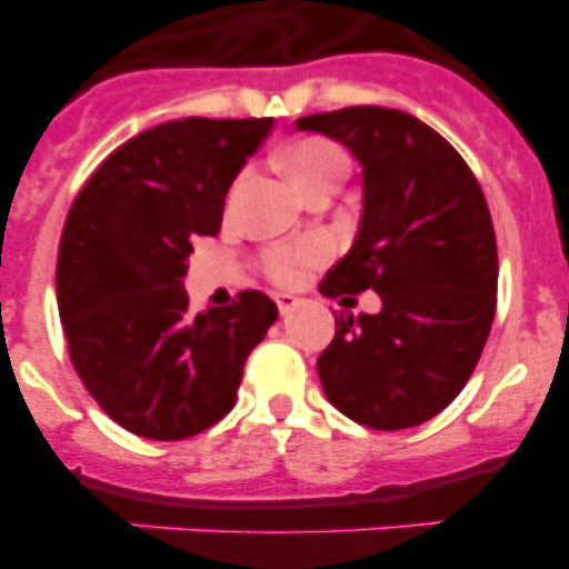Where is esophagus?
Returning <instances> with one entry per match:
<instances>
[{"mask_svg":"<svg viewBox=\"0 0 569 569\" xmlns=\"http://www.w3.org/2000/svg\"><path fill=\"white\" fill-rule=\"evenodd\" d=\"M301 299H296L293 293H276V305H279V313L281 316H288L290 310L296 308V305H299Z\"/></svg>","mask_w":569,"mask_h":569,"instance_id":"esophagus-1","label":"esophagus"}]
</instances>
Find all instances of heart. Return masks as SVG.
Here are the masks:
<instances>
[{"label": "heart", "instance_id": "obj_1", "mask_svg": "<svg viewBox=\"0 0 569 569\" xmlns=\"http://www.w3.org/2000/svg\"><path fill=\"white\" fill-rule=\"evenodd\" d=\"M281 162L288 168L290 179L299 190L310 188L316 182H325V179H336L341 182L347 173V156L345 150L336 148L328 139H301L293 148L281 153ZM244 182L241 176L233 190H239V184ZM328 256V244L319 239L310 241H296V244H276L264 253V270L273 281L281 284H290L301 276V270L310 268V264H319L321 259Z\"/></svg>", "mask_w": 569, "mask_h": 569}]
</instances>
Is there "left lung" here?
<instances>
[{"instance_id":"obj_1","label":"left lung","mask_w":569,"mask_h":569,"mask_svg":"<svg viewBox=\"0 0 569 569\" xmlns=\"http://www.w3.org/2000/svg\"><path fill=\"white\" fill-rule=\"evenodd\" d=\"M359 159L365 208L345 259L319 290H376V316H336L319 356L328 401L373 430L441 413L479 365L496 316L499 253L485 193L445 136L393 108L301 116Z\"/></svg>"}]
</instances>
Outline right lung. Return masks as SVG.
I'll return each mask as SVG.
<instances>
[{
	"label": "right lung",
	"instance_id": "1",
	"mask_svg": "<svg viewBox=\"0 0 569 569\" xmlns=\"http://www.w3.org/2000/svg\"><path fill=\"white\" fill-rule=\"evenodd\" d=\"M273 119L188 116L133 136L70 204L57 259L68 353L124 430L179 441L230 413L250 350L279 310L259 290L190 316L196 236L222 228L224 196Z\"/></svg>",
	"mask_w": 569,
	"mask_h": 569
}]
</instances>
